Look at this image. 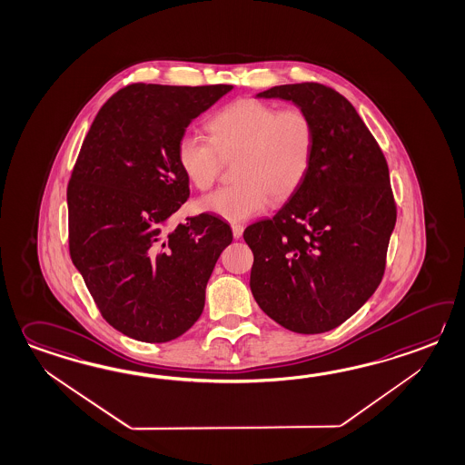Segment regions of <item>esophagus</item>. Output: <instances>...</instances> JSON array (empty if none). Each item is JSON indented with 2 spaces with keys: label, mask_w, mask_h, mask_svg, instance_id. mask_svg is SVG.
<instances>
[{
  "label": "esophagus",
  "mask_w": 465,
  "mask_h": 465,
  "mask_svg": "<svg viewBox=\"0 0 465 465\" xmlns=\"http://www.w3.org/2000/svg\"><path fill=\"white\" fill-rule=\"evenodd\" d=\"M232 232H233V238H240L243 235V227L238 225V223H233L232 225Z\"/></svg>",
  "instance_id": "1"
}]
</instances>
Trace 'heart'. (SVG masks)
<instances>
[{"instance_id": "heart-1", "label": "heart", "mask_w": 465, "mask_h": 465, "mask_svg": "<svg viewBox=\"0 0 465 465\" xmlns=\"http://www.w3.org/2000/svg\"><path fill=\"white\" fill-rule=\"evenodd\" d=\"M208 136L183 134L176 162L198 190L217 182L223 160H235L232 185L198 200L200 212L228 222L262 213L270 198L279 203L293 195L307 178L315 153L317 130L302 108L242 98L218 110L208 122Z\"/></svg>"}]
</instances>
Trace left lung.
I'll list each match as a JSON object with an SVG mask.
<instances>
[{
	"label": "left lung",
	"mask_w": 465,
	"mask_h": 465,
	"mask_svg": "<svg viewBox=\"0 0 465 465\" xmlns=\"http://www.w3.org/2000/svg\"><path fill=\"white\" fill-rule=\"evenodd\" d=\"M317 130L309 175L275 217L245 228L250 289L260 309L297 333L339 327L382 282L397 207L389 166L351 102L321 83L280 84Z\"/></svg>",
	"instance_id": "obj_1"
}]
</instances>
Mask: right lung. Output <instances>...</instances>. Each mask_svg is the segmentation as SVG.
<instances>
[{
    "label": "right lung",
    "mask_w": 465,
    "mask_h": 465,
    "mask_svg": "<svg viewBox=\"0 0 465 465\" xmlns=\"http://www.w3.org/2000/svg\"><path fill=\"white\" fill-rule=\"evenodd\" d=\"M232 84H128L100 108L66 190L68 243L102 317L136 341L162 343L202 315L223 220L200 213L166 228L190 196L176 143Z\"/></svg>",
    "instance_id": "obj_1"
}]
</instances>
